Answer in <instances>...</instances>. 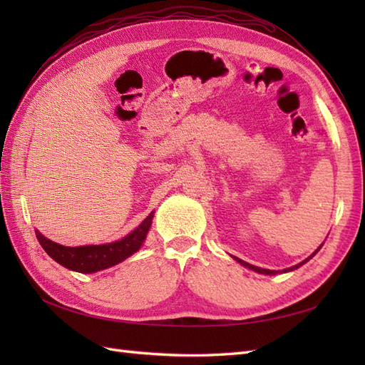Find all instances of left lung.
Segmentation results:
<instances>
[{
  "label": "left lung",
  "mask_w": 365,
  "mask_h": 365,
  "mask_svg": "<svg viewBox=\"0 0 365 365\" xmlns=\"http://www.w3.org/2000/svg\"><path fill=\"white\" fill-rule=\"evenodd\" d=\"M322 247V246H320ZM320 247H319V250H320ZM319 250H317L312 255H311V257H314V255L317 254V252H319ZM311 257H309V259H311ZM309 259H306L304 262H301V263H298V265H294V267H292V268H285V269H282L284 271V273H287V271H292V269H297V268H299L301 265H304V263L309 260ZM235 260L237 262H240V263H242V265L243 267H247V268H250V269H254V271H257V273H260V274H276L277 273V271H273V269H263V268H259V267H254V265H250V263H246V262H243V260H240V259H237L235 257Z\"/></svg>",
  "instance_id": "1"
}]
</instances>
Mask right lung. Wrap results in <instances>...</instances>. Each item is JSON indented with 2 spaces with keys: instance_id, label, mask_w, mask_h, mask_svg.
<instances>
[{
  "instance_id": "1",
  "label": "right lung",
  "mask_w": 365,
  "mask_h": 365,
  "mask_svg": "<svg viewBox=\"0 0 365 365\" xmlns=\"http://www.w3.org/2000/svg\"><path fill=\"white\" fill-rule=\"evenodd\" d=\"M152 218L153 212L130 235L108 245L68 247L51 242L38 232H36V237L45 252L53 260H56L59 265L78 271V273H96V271L118 265L122 260L130 257L131 254H135L144 243L147 232L150 229Z\"/></svg>"
}]
</instances>
